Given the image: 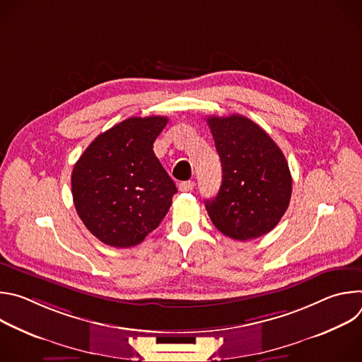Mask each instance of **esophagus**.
<instances>
[{"label": "esophagus", "instance_id": "obj_1", "mask_svg": "<svg viewBox=\"0 0 362 362\" xmlns=\"http://www.w3.org/2000/svg\"><path fill=\"white\" fill-rule=\"evenodd\" d=\"M193 187H194V182H192V180H186V182L179 183V190L180 192H190Z\"/></svg>", "mask_w": 362, "mask_h": 362}]
</instances>
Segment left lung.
I'll use <instances>...</instances> for the list:
<instances>
[{"label":"left lung","mask_w":362,"mask_h":362,"mask_svg":"<svg viewBox=\"0 0 362 362\" xmlns=\"http://www.w3.org/2000/svg\"><path fill=\"white\" fill-rule=\"evenodd\" d=\"M222 163V185L206 200L212 223L228 238L250 240L271 232L286 212L292 177L282 150L250 119L208 117Z\"/></svg>","instance_id":"left-lung-1"}]
</instances>
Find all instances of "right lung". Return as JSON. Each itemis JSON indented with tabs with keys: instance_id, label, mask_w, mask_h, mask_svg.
<instances>
[{
	"instance_id": "1",
	"label": "right lung",
	"mask_w": 362,
	"mask_h": 362,
	"mask_svg": "<svg viewBox=\"0 0 362 362\" xmlns=\"http://www.w3.org/2000/svg\"><path fill=\"white\" fill-rule=\"evenodd\" d=\"M166 124L165 116L123 120L98 134L74 165L76 211L103 243L139 245L166 216L177 189L153 151Z\"/></svg>"
}]
</instances>
